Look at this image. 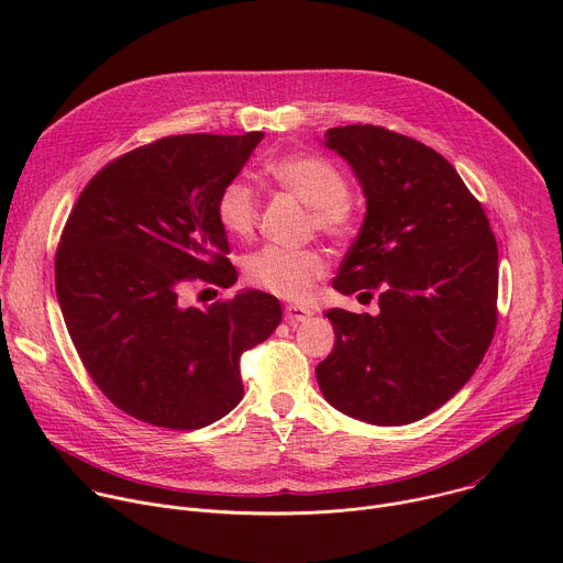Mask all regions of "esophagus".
<instances>
[{"instance_id":"esophagus-1","label":"esophagus","mask_w":563,"mask_h":563,"mask_svg":"<svg viewBox=\"0 0 563 563\" xmlns=\"http://www.w3.org/2000/svg\"><path fill=\"white\" fill-rule=\"evenodd\" d=\"M285 318L289 320V323H305V320L311 318V309L302 307V305H287Z\"/></svg>"}]
</instances>
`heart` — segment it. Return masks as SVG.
Returning <instances> with one entry per match:
<instances>
[{
  "instance_id": "heart-1",
  "label": "heart",
  "mask_w": 563,
  "mask_h": 563,
  "mask_svg": "<svg viewBox=\"0 0 563 563\" xmlns=\"http://www.w3.org/2000/svg\"><path fill=\"white\" fill-rule=\"evenodd\" d=\"M276 185L296 196L309 209V224L332 238L350 233L354 209L347 200L350 185L345 176L320 155H289L267 167ZM220 227L235 235L247 238L258 218V198L243 178L229 180L216 200ZM245 278L252 287L287 300H302L311 294L316 280L325 274V258L313 250H289L267 245L245 258Z\"/></svg>"
}]
</instances>
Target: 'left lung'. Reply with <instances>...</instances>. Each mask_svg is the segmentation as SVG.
<instances>
[{"mask_svg": "<svg viewBox=\"0 0 563 563\" xmlns=\"http://www.w3.org/2000/svg\"><path fill=\"white\" fill-rule=\"evenodd\" d=\"M325 146L347 159L367 200L334 289H378L380 311H325L336 345L316 378L339 412L408 426L448 404L493 343L497 240L456 169L423 142L350 124L328 129Z\"/></svg>", "mask_w": 563, "mask_h": 563, "instance_id": "1", "label": "left lung"}]
</instances>
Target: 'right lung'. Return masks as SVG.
Listing matches in <instances>:
<instances>
[{
  "label": "right lung",
  "mask_w": 563,
  "mask_h": 563,
  "mask_svg": "<svg viewBox=\"0 0 563 563\" xmlns=\"http://www.w3.org/2000/svg\"><path fill=\"white\" fill-rule=\"evenodd\" d=\"M263 140L187 133L137 146L79 194L55 254V289L79 361L124 415L198 430L243 398L240 356L278 328V298L247 289L207 309L189 285L229 287L220 189Z\"/></svg>",
  "instance_id": "add662e5"
}]
</instances>
